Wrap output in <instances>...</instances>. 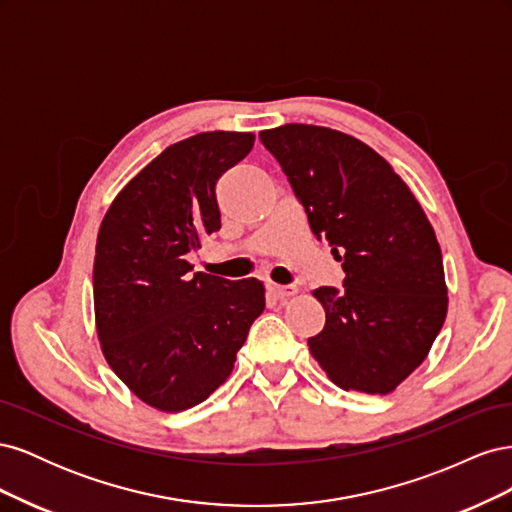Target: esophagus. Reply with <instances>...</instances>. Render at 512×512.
<instances>
[{
	"label": "esophagus",
	"instance_id": "esophagus-1",
	"mask_svg": "<svg viewBox=\"0 0 512 512\" xmlns=\"http://www.w3.org/2000/svg\"><path fill=\"white\" fill-rule=\"evenodd\" d=\"M267 292L271 294L273 299H288L292 297V294H297V288L292 286H280V284H267Z\"/></svg>",
	"mask_w": 512,
	"mask_h": 512
}]
</instances>
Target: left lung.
Returning <instances> with one entry per match:
<instances>
[{
	"mask_svg": "<svg viewBox=\"0 0 512 512\" xmlns=\"http://www.w3.org/2000/svg\"><path fill=\"white\" fill-rule=\"evenodd\" d=\"M258 136L346 273L342 290L312 292L327 322L307 339L309 352L339 389L393 393L427 359L446 318L433 226L406 181L359 138L309 123Z\"/></svg>",
	"mask_w": 512,
	"mask_h": 512,
	"instance_id": "obj_1",
	"label": "left lung"
}]
</instances>
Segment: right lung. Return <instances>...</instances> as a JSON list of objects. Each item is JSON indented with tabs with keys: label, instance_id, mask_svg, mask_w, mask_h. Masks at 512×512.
Wrapping results in <instances>:
<instances>
[{
	"label": "right lung",
	"instance_id": "1",
	"mask_svg": "<svg viewBox=\"0 0 512 512\" xmlns=\"http://www.w3.org/2000/svg\"><path fill=\"white\" fill-rule=\"evenodd\" d=\"M252 132H200L166 147L128 181L98 230L96 333L117 378L160 412L222 386L265 309L256 277L192 273L188 254L220 230L215 183L254 147Z\"/></svg>",
	"mask_w": 512,
	"mask_h": 512
}]
</instances>
